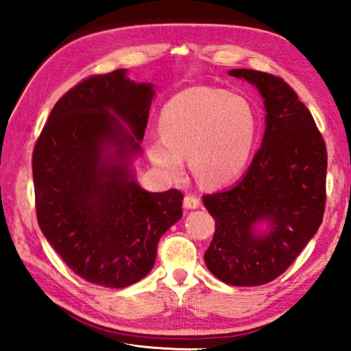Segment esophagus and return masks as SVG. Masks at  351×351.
Instances as JSON below:
<instances>
[{
    "mask_svg": "<svg viewBox=\"0 0 351 351\" xmlns=\"http://www.w3.org/2000/svg\"><path fill=\"white\" fill-rule=\"evenodd\" d=\"M199 206H201V199L198 195H193V193L186 195V198H184V207H187V209H197Z\"/></svg>",
    "mask_w": 351,
    "mask_h": 351,
    "instance_id": "esophagus-1",
    "label": "esophagus"
}]
</instances>
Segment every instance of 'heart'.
Instances as JSON below:
<instances>
[{
	"instance_id": "obj_1",
	"label": "heart",
	"mask_w": 351,
	"mask_h": 351,
	"mask_svg": "<svg viewBox=\"0 0 351 351\" xmlns=\"http://www.w3.org/2000/svg\"><path fill=\"white\" fill-rule=\"evenodd\" d=\"M162 138L148 141V156L165 175L180 178L184 158L204 186L239 176L251 156L257 121L246 99L195 86L171 97L159 116Z\"/></svg>"
}]
</instances>
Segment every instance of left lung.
Returning <instances> with one entry per match:
<instances>
[{"label":"left lung","instance_id":"left-lung-1","mask_svg":"<svg viewBox=\"0 0 351 351\" xmlns=\"http://www.w3.org/2000/svg\"><path fill=\"white\" fill-rule=\"evenodd\" d=\"M229 74L258 88L266 130L246 175L203 197L215 218L204 261L224 283L258 287L282 276L322 223L326 147L310 110L280 77L254 69ZM263 219L271 223V232L258 237L253 226Z\"/></svg>","mask_w":351,"mask_h":351}]
</instances>
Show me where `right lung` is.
<instances>
[{"mask_svg":"<svg viewBox=\"0 0 351 351\" xmlns=\"http://www.w3.org/2000/svg\"><path fill=\"white\" fill-rule=\"evenodd\" d=\"M153 94L125 69L86 77L58 99L34 147L41 232L77 276L106 288L145 277L159 239L182 217L180 190L145 192L130 175L127 156L141 150Z\"/></svg>","mask_w":351,"mask_h":351,"instance_id":"add662e5","label":"right lung"}]
</instances>
